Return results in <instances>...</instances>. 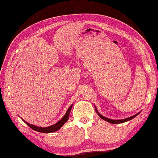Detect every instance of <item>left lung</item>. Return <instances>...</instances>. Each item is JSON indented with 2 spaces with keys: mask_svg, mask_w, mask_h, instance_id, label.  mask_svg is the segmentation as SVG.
Returning a JSON list of instances; mask_svg holds the SVG:
<instances>
[{
  "mask_svg": "<svg viewBox=\"0 0 158 158\" xmlns=\"http://www.w3.org/2000/svg\"><path fill=\"white\" fill-rule=\"evenodd\" d=\"M95 111L96 113L98 114V115L99 116H100L102 119L105 120V121H107L109 123H112V124H118V123H125V122H127V121H130V120L133 119L134 118H135L136 116H137V115H139L140 114V111L139 112V113H137V114L134 115V116H130V117H128V118H124V119H120V120H114V119H111V118H106L105 116H102V115L100 114V113H99L98 109H97V107L95 106Z\"/></svg>",
  "mask_w": 158,
  "mask_h": 158,
  "instance_id": "1",
  "label": "left lung"
}]
</instances>
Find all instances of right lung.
<instances>
[{
    "label": "right lung",
    "instance_id": "1",
    "mask_svg": "<svg viewBox=\"0 0 158 158\" xmlns=\"http://www.w3.org/2000/svg\"><path fill=\"white\" fill-rule=\"evenodd\" d=\"M73 105H71L68 108V111L65 113V114L64 115V116L61 118L59 121H58L56 123L53 124L52 125H50V126H48V127H38L37 126V125H32L31 123H29L25 121L24 120H23L22 118H21V119H22L23 121H24L25 123L27 124L29 127H30L31 129H33V130H35L37 131V132H42V133H51V132H54L56 131H57L61 128V127L63 126V125L65 123L68 121V120L69 119V114H70V111H71V109L73 107Z\"/></svg>",
    "mask_w": 158,
    "mask_h": 158
}]
</instances>
